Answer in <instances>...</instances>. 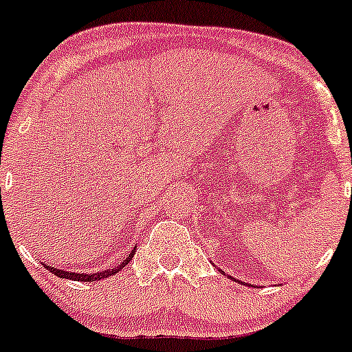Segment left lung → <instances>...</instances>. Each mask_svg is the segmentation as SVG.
I'll list each match as a JSON object with an SVG mask.
<instances>
[{
    "mask_svg": "<svg viewBox=\"0 0 352 352\" xmlns=\"http://www.w3.org/2000/svg\"><path fill=\"white\" fill-rule=\"evenodd\" d=\"M223 274H225V272H223ZM232 279H235V278H232ZM235 281H236V279H235ZM240 283V281H239Z\"/></svg>",
    "mask_w": 352,
    "mask_h": 352,
    "instance_id": "left-lung-1",
    "label": "left lung"
}]
</instances>
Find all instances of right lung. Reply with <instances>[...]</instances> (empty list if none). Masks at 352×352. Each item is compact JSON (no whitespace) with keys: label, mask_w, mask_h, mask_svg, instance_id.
<instances>
[{"label":"right lung","mask_w":352,"mask_h":352,"mask_svg":"<svg viewBox=\"0 0 352 352\" xmlns=\"http://www.w3.org/2000/svg\"><path fill=\"white\" fill-rule=\"evenodd\" d=\"M134 250H136V248H134ZM134 250L131 252L129 257H127L126 261H124L122 264L119 265V267H116V269H105V271L94 272V274H83V272H69V271H65V269L51 267V265H45V267H47L49 271L52 272V274L58 276V278H63V279H73V281H83V283H88V281H100V279L110 278V276H113V274H116V272H119L122 267H126V265L129 264L131 261H133Z\"/></svg>","instance_id":"right-lung-1"}]
</instances>
